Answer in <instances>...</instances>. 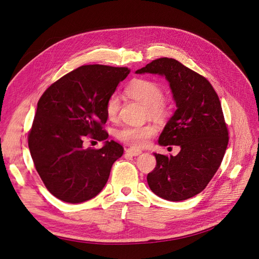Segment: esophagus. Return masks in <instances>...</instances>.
I'll return each instance as SVG.
<instances>
[{
  "label": "esophagus",
  "instance_id": "obj_1",
  "mask_svg": "<svg viewBox=\"0 0 259 259\" xmlns=\"http://www.w3.org/2000/svg\"><path fill=\"white\" fill-rule=\"evenodd\" d=\"M142 153L141 150H138V149H133V148H130L126 150V154L131 155V156H138V155H140Z\"/></svg>",
  "mask_w": 259,
  "mask_h": 259
}]
</instances>
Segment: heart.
Masks as SVG:
<instances>
[{
  "label": "heart",
  "mask_w": 259,
  "mask_h": 259,
  "mask_svg": "<svg viewBox=\"0 0 259 259\" xmlns=\"http://www.w3.org/2000/svg\"><path fill=\"white\" fill-rule=\"evenodd\" d=\"M125 94L130 98L147 106L149 116L154 119H163L169 113V105L162 99V90L157 82L144 78L134 79L126 86ZM119 109L120 98L117 94H112L106 102V113L108 118L111 120L116 119ZM156 132V127L151 124L124 126L117 131L116 136L124 143L135 148H140L146 146L149 139L154 136Z\"/></svg>",
  "instance_id": "b5f03b06"
}]
</instances>
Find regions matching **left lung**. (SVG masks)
Segmentation results:
<instances>
[{
  "label": "left lung",
  "mask_w": 259,
  "mask_h": 259,
  "mask_svg": "<svg viewBox=\"0 0 259 259\" xmlns=\"http://www.w3.org/2000/svg\"><path fill=\"white\" fill-rule=\"evenodd\" d=\"M136 73L164 76L177 104L158 143L181 151L177 156L154 153L156 167L148 174L149 187L168 201L190 199L213 178L229 143L219 97L204 76L173 58L155 59Z\"/></svg>",
  "instance_id": "obj_1"
}]
</instances>
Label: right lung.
Segmentation results:
<instances>
[{
    "mask_svg": "<svg viewBox=\"0 0 259 259\" xmlns=\"http://www.w3.org/2000/svg\"><path fill=\"white\" fill-rule=\"evenodd\" d=\"M125 67L81 66L52 84L41 96L28 148L39 177L57 199L76 204L98 195L106 185L112 163L123 154L116 141L99 150L84 149L87 135L108 138L106 102L130 74Z\"/></svg>",
    "mask_w": 259,
    "mask_h": 259,
    "instance_id": "obj_1",
    "label": "right lung"
}]
</instances>
